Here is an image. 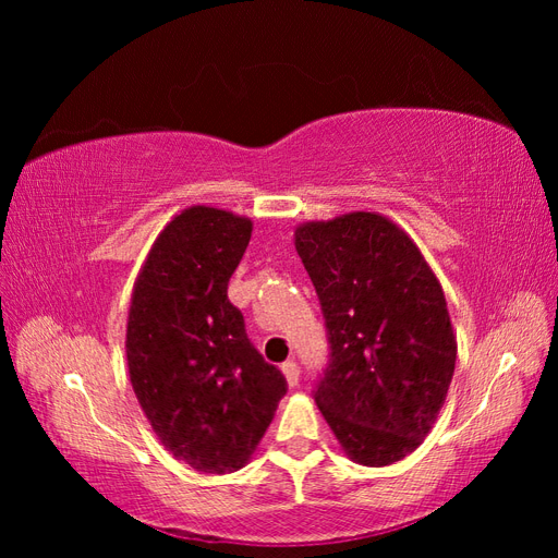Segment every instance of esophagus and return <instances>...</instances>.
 Returning a JSON list of instances; mask_svg holds the SVG:
<instances>
[{
  "mask_svg": "<svg viewBox=\"0 0 558 558\" xmlns=\"http://www.w3.org/2000/svg\"><path fill=\"white\" fill-rule=\"evenodd\" d=\"M281 373H283L286 381H289V386H298V384H300V367H298V363L286 361V363L281 365Z\"/></svg>",
  "mask_w": 558,
  "mask_h": 558,
  "instance_id": "obj_1",
  "label": "esophagus"
}]
</instances>
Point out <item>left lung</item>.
I'll return each instance as SVG.
<instances>
[{
  "instance_id": "8db88e82",
  "label": "left lung",
  "mask_w": 558,
  "mask_h": 558,
  "mask_svg": "<svg viewBox=\"0 0 558 558\" xmlns=\"http://www.w3.org/2000/svg\"><path fill=\"white\" fill-rule=\"evenodd\" d=\"M295 251L330 335L318 410L353 463L391 465L424 442L453 377L442 286L410 234L377 211L300 223Z\"/></svg>"
}]
</instances>
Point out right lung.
<instances>
[{
	"instance_id": "1",
	"label": "right lung",
	"mask_w": 558,
	"mask_h": 558,
	"mask_svg": "<svg viewBox=\"0 0 558 558\" xmlns=\"http://www.w3.org/2000/svg\"><path fill=\"white\" fill-rule=\"evenodd\" d=\"M251 230L226 209L179 211L150 246L128 312L134 396L162 447L209 475L251 461L289 388L228 300Z\"/></svg>"
}]
</instances>
